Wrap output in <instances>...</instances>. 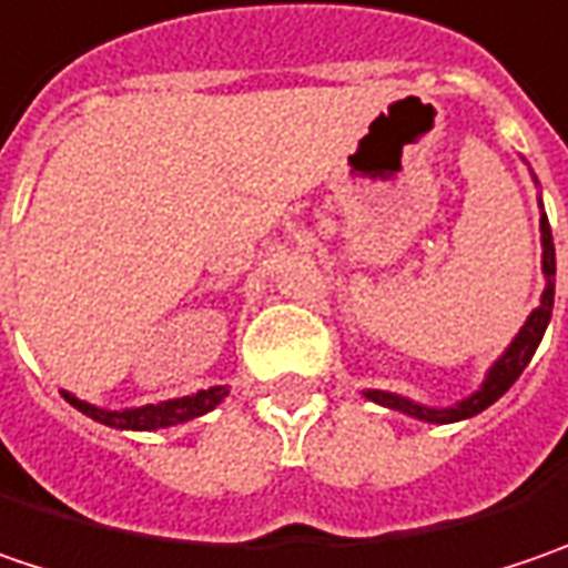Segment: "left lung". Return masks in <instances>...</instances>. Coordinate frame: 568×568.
Returning a JSON list of instances; mask_svg holds the SVG:
<instances>
[{"mask_svg":"<svg viewBox=\"0 0 568 568\" xmlns=\"http://www.w3.org/2000/svg\"><path fill=\"white\" fill-rule=\"evenodd\" d=\"M540 233H544V274H547V291H544V300H540V306L530 313V320L525 323V328L518 332V338L511 342V348L501 355L496 367L489 371V377L483 383V389L479 393H473L469 399H464L460 406H454V409H428V406H418V403H412V399H403V396H393V393H381V389H374V393H367L374 403H381L386 409H399L406 412V415H415V418H425V422H460V418H469V415H476V412H483L486 406H493L498 396L511 386V383L521 377V371L527 367V361L534 357L537 352V345H540V338H544V332H547V323H550V313H554V287H556V252H554V233H550V223H547V216H540Z\"/></svg>","mask_w":568,"mask_h":568,"instance_id":"1","label":"left lung"}]
</instances>
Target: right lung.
I'll return each instance as SVG.
<instances>
[{"label": "right lung", "mask_w": 568, "mask_h": 568, "mask_svg": "<svg viewBox=\"0 0 568 568\" xmlns=\"http://www.w3.org/2000/svg\"><path fill=\"white\" fill-rule=\"evenodd\" d=\"M72 406L85 415H92L95 422H104L111 428H136V432H146V428H169V425H179L187 418H197L204 412H211L223 396H226V386H211V389H201L194 396L185 399H172V403H159V406H143V409H128V412H104L75 399L70 393H63Z\"/></svg>", "instance_id": "obj_1"}]
</instances>
